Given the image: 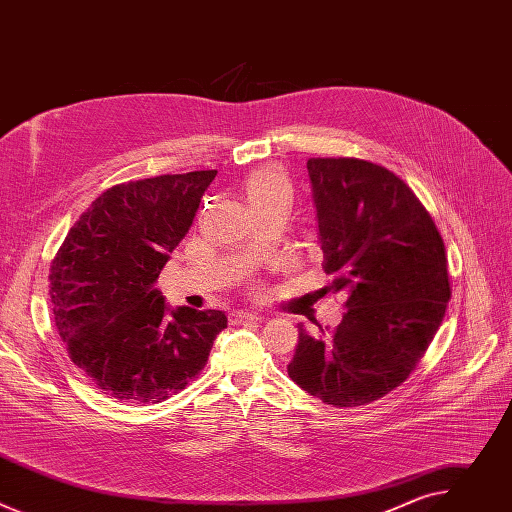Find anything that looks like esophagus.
<instances>
[{
    "label": "esophagus",
    "instance_id": "34e87169",
    "mask_svg": "<svg viewBox=\"0 0 512 512\" xmlns=\"http://www.w3.org/2000/svg\"><path fill=\"white\" fill-rule=\"evenodd\" d=\"M257 320H261L257 314L245 312V310H239V312L231 314V324H247V322H257Z\"/></svg>",
    "mask_w": 512,
    "mask_h": 512
}]
</instances>
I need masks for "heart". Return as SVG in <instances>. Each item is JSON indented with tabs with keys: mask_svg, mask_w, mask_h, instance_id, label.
<instances>
[{
	"mask_svg": "<svg viewBox=\"0 0 512 512\" xmlns=\"http://www.w3.org/2000/svg\"><path fill=\"white\" fill-rule=\"evenodd\" d=\"M245 198L251 210L279 204L291 206V202H294V188H291V182L279 168L267 166L255 170L245 180Z\"/></svg>",
	"mask_w": 512,
	"mask_h": 512,
	"instance_id": "obj_1",
	"label": "heart"
}]
</instances>
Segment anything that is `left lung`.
Listing matches in <instances>:
<instances>
[{"label":"left lung","mask_w":512,"mask_h":512,"mask_svg":"<svg viewBox=\"0 0 512 512\" xmlns=\"http://www.w3.org/2000/svg\"><path fill=\"white\" fill-rule=\"evenodd\" d=\"M326 287L346 291L342 322L300 328L287 375L334 407L373 403L399 387L431 344L452 296L444 239L413 190L358 158L308 160Z\"/></svg>","instance_id":"obj_1"}]
</instances>
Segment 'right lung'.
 I'll list each match as a JSON object with an SVG mask.
<instances>
[{
  "mask_svg": "<svg viewBox=\"0 0 512 512\" xmlns=\"http://www.w3.org/2000/svg\"><path fill=\"white\" fill-rule=\"evenodd\" d=\"M214 176L164 174L105 190L52 259L58 334L70 360L109 397L166 401L204 369L227 328L221 310H170L156 287Z\"/></svg>",
  "mask_w": 512,
  "mask_h": 512,
  "instance_id": "1",
  "label": "right lung"
}]
</instances>
